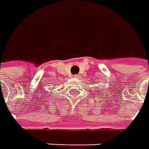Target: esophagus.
<instances>
[{"label": "esophagus", "instance_id": "obj_1", "mask_svg": "<svg viewBox=\"0 0 149 149\" xmlns=\"http://www.w3.org/2000/svg\"><path fill=\"white\" fill-rule=\"evenodd\" d=\"M73 78H74V79H78V78H79V75H74Z\"/></svg>", "mask_w": 149, "mask_h": 149}]
</instances>
